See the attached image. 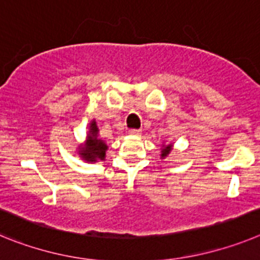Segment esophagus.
Segmentation results:
<instances>
[{
	"label": "esophagus",
	"mask_w": 260,
	"mask_h": 260,
	"mask_svg": "<svg viewBox=\"0 0 260 260\" xmlns=\"http://www.w3.org/2000/svg\"><path fill=\"white\" fill-rule=\"evenodd\" d=\"M129 133L131 135H136V136H139V135H141V129H135V128H132V129H129Z\"/></svg>",
	"instance_id": "obj_1"
}]
</instances>
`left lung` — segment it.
<instances>
[{
  "instance_id": "obj_1",
  "label": "left lung",
  "mask_w": 260,
  "mask_h": 260,
  "mask_svg": "<svg viewBox=\"0 0 260 260\" xmlns=\"http://www.w3.org/2000/svg\"><path fill=\"white\" fill-rule=\"evenodd\" d=\"M170 149H171V145H168L165 149H162V154H161L162 157H166V155L170 153Z\"/></svg>"
}]
</instances>
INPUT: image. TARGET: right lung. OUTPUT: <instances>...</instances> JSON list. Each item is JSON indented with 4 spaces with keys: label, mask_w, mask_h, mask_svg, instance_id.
Returning a JSON list of instances; mask_svg holds the SVG:
<instances>
[{
    "label": "right lung",
    "mask_w": 260,
    "mask_h": 260,
    "mask_svg": "<svg viewBox=\"0 0 260 260\" xmlns=\"http://www.w3.org/2000/svg\"><path fill=\"white\" fill-rule=\"evenodd\" d=\"M107 145L103 140L98 139V128L95 121H92L90 125V135L87 144L81 149V155L83 159L90 162H95L98 159H105Z\"/></svg>",
    "instance_id": "obj_1"
}]
</instances>
